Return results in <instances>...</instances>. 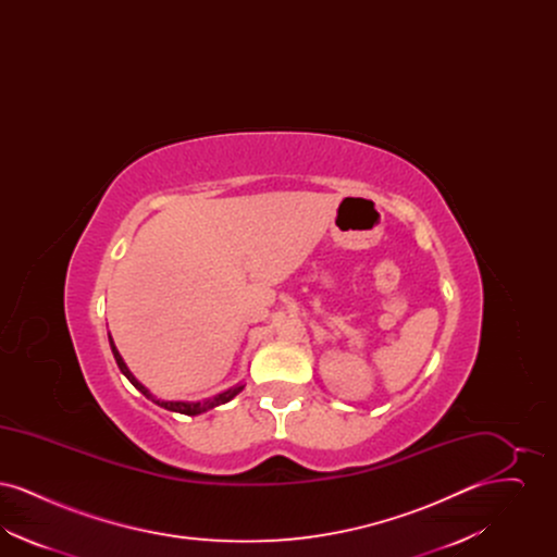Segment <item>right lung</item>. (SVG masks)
<instances>
[{"instance_id":"right-lung-1","label":"right lung","mask_w":557,"mask_h":557,"mask_svg":"<svg viewBox=\"0 0 557 557\" xmlns=\"http://www.w3.org/2000/svg\"><path fill=\"white\" fill-rule=\"evenodd\" d=\"M108 341H110V348H112V355H114V359H116V366H119V370L123 371L125 375H127V380L132 382L133 386L141 393V395H146L148 398H152L157 405L160 407H164V409H169V411H175V413H184V416H198V413H202V411H209L212 407H216V405H223V403H227V400H232V398L238 395L239 391L244 388V386H236V388H232V391H225V393H221V395H216V397L207 398V400H200V403H184V400H157V398L152 397L148 391H146V386H141L137 380H135V375H133L129 368L125 366V361H123V357L119 355V350H116V346L112 343V338H110V334H108Z\"/></svg>"}]
</instances>
